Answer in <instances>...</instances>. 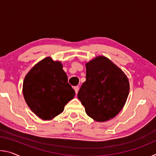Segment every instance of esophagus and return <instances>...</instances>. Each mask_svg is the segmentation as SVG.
<instances>
[{
    "label": "esophagus",
    "instance_id": "esophagus-1",
    "mask_svg": "<svg viewBox=\"0 0 156 156\" xmlns=\"http://www.w3.org/2000/svg\"><path fill=\"white\" fill-rule=\"evenodd\" d=\"M73 89H74V90H75V92H76V94H77V93H78V92L79 87H78V86H76V87H73Z\"/></svg>",
    "mask_w": 156,
    "mask_h": 156
}]
</instances>
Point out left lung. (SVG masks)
Masks as SVG:
<instances>
[{"mask_svg":"<svg viewBox=\"0 0 156 156\" xmlns=\"http://www.w3.org/2000/svg\"><path fill=\"white\" fill-rule=\"evenodd\" d=\"M129 92L126 76L105 56H98L86 64V81L78 98L89 117L98 122L114 118L122 109Z\"/></svg>","mask_w":156,"mask_h":156,"instance_id":"8db88e82","label":"left lung"}]
</instances>
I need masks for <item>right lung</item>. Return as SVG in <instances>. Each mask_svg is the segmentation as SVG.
<instances>
[{
	"instance_id": "right-lung-1",
	"label": "right lung",
	"mask_w": 156,
	"mask_h": 156,
	"mask_svg": "<svg viewBox=\"0 0 156 156\" xmlns=\"http://www.w3.org/2000/svg\"><path fill=\"white\" fill-rule=\"evenodd\" d=\"M23 93L30 109L44 120L61 113L75 96L61 62L50 57L37 63L26 75Z\"/></svg>"
}]
</instances>
